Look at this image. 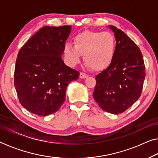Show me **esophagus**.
<instances>
[{"mask_svg": "<svg viewBox=\"0 0 158 158\" xmlns=\"http://www.w3.org/2000/svg\"><path fill=\"white\" fill-rule=\"evenodd\" d=\"M88 77V75L85 74V73H80V78L81 79H85L86 77Z\"/></svg>", "mask_w": 158, "mask_h": 158, "instance_id": "esophagus-1", "label": "esophagus"}]
</instances>
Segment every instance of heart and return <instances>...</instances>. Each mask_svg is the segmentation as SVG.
Here are the masks:
<instances>
[{"instance_id":"obj_1","label":"heart","mask_w":158,"mask_h":158,"mask_svg":"<svg viewBox=\"0 0 158 158\" xmlns=\"http://www.w3.org/2000/svg\"><path fill=\"white\" fill-rule=\"evenodd\" d=\"M73 44L67 43L64 46V57L71 66L78 64L83 55L87 65L101 71L107 68L115 57L116 41L109 32L86 30L74 36Z\"/></svg>"}]
</instances>
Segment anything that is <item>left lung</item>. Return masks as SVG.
Wrapping results in <instances>:
<instances>
[{"label": "left lung", "instance_id": "obj_1", "mask_svg": "<svg viewBox=\"0 0 158 158\" xmlns=\"http://www.w3.org/2000/svg\"><path fill=\"white\" fill-rule=\"evenodd\" d=\"M109 27L116 40L115 57L108 68L96 76L95 101L103 111L122 113L141 96L145 67L141 51L122 30Z\"/></svg>", "mask_w": 158, "mask_h": 158}]
</instances>
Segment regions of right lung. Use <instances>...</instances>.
<instances>
[{"label":"right lung","mask_w":158,"mask_h":158,"mask_svg":"<svg viewBox=\"0 0 158 158\" xmlns=\"http://www.w3.org/2000/svg\"><path fill=\"white\" fill-rule=\"evenodd\" d=\"M71 27H42L19 52L14 85L21 106L32 114L45 116L58 111L69 83L78 79V71L62 58Z\"/></svg>","instance_id":"1"}]
</instances>
